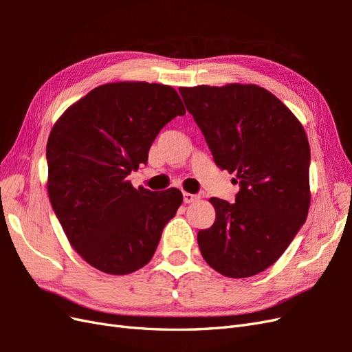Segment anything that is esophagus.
<instances>
[{
    "instance_id": "obj_1",
    "label": "esophagus",
    "mask_w": 352,
    "mask_h": 352,
    "mask_svg": "<svg viewBox=\"0 0 352 352\" xmlns=\"http://www.w3.org/2000/svg\"><path fill=\"white\" fill-rule=\"evenodd\" d=\"M199 197L198 195H194V194H189V192H184V201L185 204H190V202L197 201Z\"/></svg>"
}]
</instances>
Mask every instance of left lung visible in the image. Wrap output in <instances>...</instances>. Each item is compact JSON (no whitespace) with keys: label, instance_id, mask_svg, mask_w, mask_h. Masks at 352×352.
<instances>
[{"label":"left lung","instance_id":"1","mask_svg":"<svg viewBox=\"0 0 352 352\" xmlns=\"http://www.w3.org/2000/svg\"><path fill=\"white\" fill-rule=\"evenodd\" d=\"M214 163L236 173L235 202L210 198L214 225L198 232L208 265L250 278L278 261L310 207V145L286 105L257 85L180 88Z\"/></svg>","mask_w":352,"mask_h":352}]
</instances>
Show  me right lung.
Here are the masks:
<instances>
[{
  "mask_svg": "<svg viewBox=\"0 0 352 352\" xmlns=\"http://www.w3.org/2000/svg\"><path fill=\"white\" fill-rule=\"evenodd\" d=\"M177 92L148 82L107 83L74 102L47 144L48 195L69 242L92 267L129 274L150 263L184 201L179 189H135L158 132L184 116Z\"/></svg>",
  "mask_w": 352,
  "mask_h": 352,
  "instance_id": "obj_1",
  "label": "right lung"
}]
</instances>
